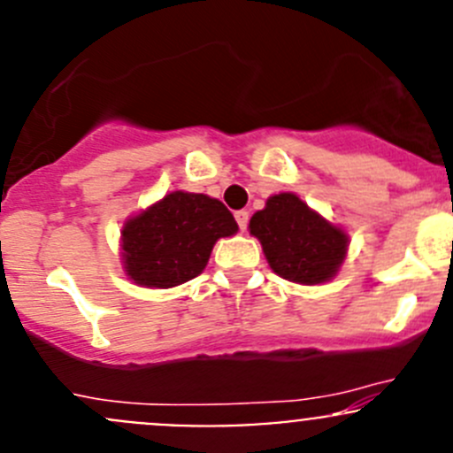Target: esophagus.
I'll return each instance as SVG.
<instances>
[{
	"instance_id": "esophagus-1",
	"label": "esophagus",
	"mask_w": 453,
	"mask_h": 453,
	"mask_svg": "<svg viewBox=\"0 0 453 453\" xmlns=\"http://www.w3.org/2000/svg\"><path fill=\"white\" fill-rule=\"evenodd\" d=\"M234 217H236V223H239L241 230H245V227H248V221H250V214L245 212V210H239V212H236Z\"/></svg>"
}]
</instances>
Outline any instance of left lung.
I'll return each instance as SVG.
<instances>
[{"instance_id":"1","label":"left lung","mask_w":453,"mask_h":453,"mask_svg":"<svg viewBox=\"0 0 453 453\" xmlns=\"http://www.w3.org/2000/svg\"><path fill=\"white\" fill-rule=\"evenodd\" d=\"M250 234L263 245L269 267L298 285L331 280L349 250V234L294 193L269 197L250 219Z\"/></svg>"}]
</instances>
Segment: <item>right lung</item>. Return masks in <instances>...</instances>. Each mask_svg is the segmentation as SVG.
I'll return each mask as SVG.
<instances>
[{
    "instance_id": "obj_1",
    "label": "right lung",
    "mask_w": 453,
    "mask_h": 453,
    "mask_svg": "<svg viewBox=\"0 0 453 453\" xmlns=\"http://www.w3.org/2000/svg\"><path fill=\"white\" fill-rule=\"evenodd\" d=\"M234 217L219 199L175 190L122 227V263L135 285L171 289L208 265L214 243L236 234Z\"/></svg>"
}]
</instances>
